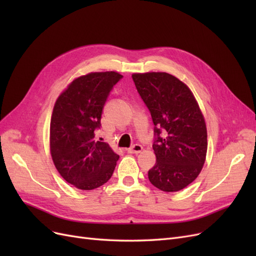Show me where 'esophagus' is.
Returning a JSON list of instances; mask_svg holds the SVG:
<instances>
[{
	"mask_svg": "<svg viewBox=\"0 0 256 256\" xmlns=\"http://www.w3.org/2000/svg\"><path fill=\"white\" fill-rule=\"evenodd\" d=\"M142 150H143L142 145L134 144V146H131L130 148H128V152H130V154H138V152H142Z\"/></svg>",
	"mask_w": 256,
	"mask_h": 256,
	"instance_id": "34e87169",
	"label": "esophagus"
}]
</instances>
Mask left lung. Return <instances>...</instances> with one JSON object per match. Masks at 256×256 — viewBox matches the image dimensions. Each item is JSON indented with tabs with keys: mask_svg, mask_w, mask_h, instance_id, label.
Wrapping results in <instances>:
<instances>
[{
	"mask_svg": "<svg viewBox=\"0 0 256 256\" xmlns=\"http://www.w3.org/2000/svg\"><path fill=\"white\" fill-rule=\"evenodd\" d=\"M132 80L154 126L156 164L148 180L162 191H180L204 166L207 131L203 114L189 88L172 74H134Z\"/></svg>",
	"mask_w": 256,
	"mask_h": 256,
	"instance_id": "1",
	"label": "left lung"
}]
</instances>
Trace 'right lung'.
<instances>
[{"instance_id":"right-lung-1","label":"right lung","mask_w":256,"mask_h":256,"mask_svg":"<svg viewBox=\"0 0 256 256\" xmlns=\"http://www.w3.org/2000/svg\"><path fill=\"white\" fill-rule=\"evenodd\" d=\"M122 76L90 72L72 82L58 98L50 124V150L64 180L82 190H92L110 180L120 156L109 144L95 141L110 92Z\"/></svg>"}]
</instances>
